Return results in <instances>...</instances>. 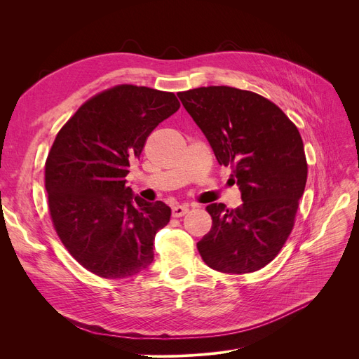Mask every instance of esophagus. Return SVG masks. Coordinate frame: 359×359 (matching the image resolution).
Masks as SVG:
<instances>
[{
	"mask_svg": "<svg viewBox=\"0 0 359 359\" xmlns=\"http://www.w3.org/2000/svg\"><path fill=\"white\" fill-rule=\"evenodd\" d=\"M187 212H189V205H176V206H173V210H172L173 217H177V218L186 215Z\"/></svg>",
	"mask_w": 359,
	"mask_h": 359,
	"instance_id": "1",
	"label": "esophagus"
}]
</instances>
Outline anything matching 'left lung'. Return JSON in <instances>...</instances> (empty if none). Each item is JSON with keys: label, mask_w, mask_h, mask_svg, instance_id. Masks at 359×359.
Here are the masks:
<instances>
[{"label": "left lung", "mask_w": 359, "mask_h": 359, "mask_svg": "<svg viewBox=\"0 0 359 359\" xmlns=\"http://www.w3.org/2000/svg\"><path fill=\"white\" fill-rule=\"evenodd\" d=\"M208 140L219 165L233 167L241 206H206L212 229L198 241L210 268L249 273L266 266L284 246L307 182L304 145L297 126L256 93L211 86L177 94Z\"/></svg>", "instance_id": "left-lung-1"}]
</instances>
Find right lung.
<instances>
[{"label": "right lung", "instance_id": "1", "mask_svg": "<svg viewBox=\"0 0 359 359\" xmlns=\"http://www.w3.org/2000/svg\"><path fill=\"white\" fill-rule=\"evenodd\" d=\"M179 107L173 93L123 84L86 102L56 135L45 165L52 222L94 275L129 278L154 260L172 210L135 196L125 177L148 135Z\"/></svg>", "mask_w": 359, "mask_h": 359}]
</instances>
